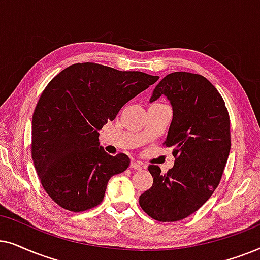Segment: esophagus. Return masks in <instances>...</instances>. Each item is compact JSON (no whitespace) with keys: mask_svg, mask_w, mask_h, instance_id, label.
Instances as JSON below:
<instances>
[{"mask_svg":"<svg viewBox=\"0 0 260 260\" xmlns=\"http://www.w3.org/2000/svg\"><path fill=\"white\" fill-rule=\"evenodd\" d=\"M131 168L134 169V170H141V169L144 168V165L141 164L140 161H137V160H132L131 162Z\"/></svg>","mask_w":260,"mask_h":260,"instance_id":"34e87169","label":"esophagus"}]
</instances>
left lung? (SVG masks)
<instances>
[{"instance_id": "8db88e82", "label": "left lung", "mask_w": 260, "mask_h": 260, "mask_svg": "<svg viewBox=\"0 0 260 260\" xmlns=\"http://www.w3.org/2000/svg\"><path fill=\"white\" fill-rule=\"evenodd\" d=\"M161 95L174 110L164 145L172 147L175 165L164 175L158 165H148L153 184L139 205L152 219L175 222L201 208L219 185L231 151L230 115L222 96L201 75L169 74L151 102Z\"/></svg>"}]
</instances>
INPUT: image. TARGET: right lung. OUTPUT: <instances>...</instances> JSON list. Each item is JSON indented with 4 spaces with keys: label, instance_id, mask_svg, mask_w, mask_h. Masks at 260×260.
<instances>
[{
    "label": "right lung",
    "instance_id": "1",
    "mask_svg": "<svg viewBox=\"0 0 260 260\" xmlns=\"http://www.w3.org/2000/svg\"><path fill=\"white\" fill-rule=\"evenodd\" d=\"M158 78L77 63L48 83L33 113L32 158L41 185L58 206L79 213L102 202L110 177L131 160L124 153H107L99 131Z\"/></svg>",
    "mask_w": 260,
    "mask_h": 260
}]
</instances>
